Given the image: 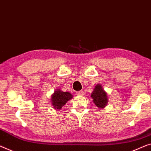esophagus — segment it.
Instances as JSON below:
<instances>
[{"label": "esophagus", "instance_id": "1", "mask_svg": "<svg viewBox=\"0 0 151 151\" xmlns=\"http://www.w3.org/2000/svg\"><path fill=\"white\" fill-rule=\"evenodd\" d=\"M76 93V95H78V96H83V95H84V92H83V91H77Z\"/></svg>", "mask_w": 151, "mask_h": 151}]
</instances>
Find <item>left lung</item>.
Instances as JSON below:
<instances>
[{"instance_id": "8db88e82", "label": "left lung", "mask_w": 151, "mask_h": 151, "mask_svg": "<svg viewBox=\"0 0 151 151\" xmlns=\"http://www.w3.org/2000/svg\"><path fill=\"white\" fill-rule=\"evenodd\" d=\"M91 96L93 98V103L97 106V107L100 109H103L106 106L108 102L107 95L104 90L102 89V85H96Z\"/></svg>"}]
</instances>
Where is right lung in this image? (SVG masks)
I'll list each match as a JSON object with an SVG mask.
<instances>
[{"mask_svg":"<svg viewBox=\"0 0 151 151\" xmlns=\"http://www.w3.org/2000/svg\"><path fill=\"white\" fill-rule=\"evenodd\" d=\"M73 98V96L69 92H64L61 90L56 89L54 93L51 96V103L53 106L54 109L60 110L68 100Z\"/></svg>","mask_w":151,"mask_h":151,"instance_id":"obj_1","label":"right lung"}]
</instances>
